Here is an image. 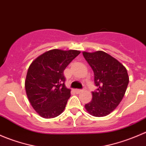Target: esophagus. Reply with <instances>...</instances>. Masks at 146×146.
<instances>
[{
  "label": "esophagus",
  "mask_w": 146,
  "mask_h": 146,
  "mask_svg": "<svg viewBox=\"0 0 146 146\" xmlns=\"http://www.w3.org/2000/svg\"><path fill=\"white\" fill-rule=\"evenodd\" d=\"M82 91H83V90H80V89H76V93H80V92H82Z\"/></svg>",
  "instance_id": "esophagus-1"
}]
</instances>
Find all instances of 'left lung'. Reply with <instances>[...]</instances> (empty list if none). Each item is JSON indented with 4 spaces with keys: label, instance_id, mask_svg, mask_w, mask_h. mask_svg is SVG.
Returning a JSON list of instances; mask_svg holds the SVG:
<instances>
[{
    "label": "left lung",
    "instance_id": "1",
    "mask_svg": "<svg viewBox=\"0 0 146 146\" xmlns=\"http://www.w3.org/2000/svg\"><path fill=\"white\" fill-rule=\"evenodd\" d=\"M95 75L98 89L92 92V100L85 105L91 115L105 117L114 111L123 99L129 78L126 68L110 54L102 51L82 52Z\"/></svg>",
    "mask_w": 146,
    "mask_h": 146
}]
</instances>
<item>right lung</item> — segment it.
<instances>
[{
    "label": "right lung",
    "mask_w": 146,
    "mask_h": 146,
    "mask_svg": "<svg viewBox=\"0 0 146 146\" xmlns=\"http://www.w3.org/2000/svg\"><path fill=\"white\" fill-rule=\"evenodd\" d=\"M80 53L50 50L29 66L25 83L26 93L34 110L43 118H54L64 111L70 97V90L64 84V71Z\"/></svg>",
    "instance_id": "obj_1"
}]
</instances>
